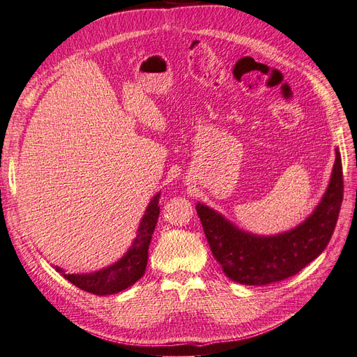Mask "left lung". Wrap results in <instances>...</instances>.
I'll use <instances>...</instances> for the list:
<instances>
[{"label":"left lung","instance_id":"left-lung-1","mask_svg":"<svg viewBox=\"0 0 357 357\" xmlns=\"http://www.w3.org/2000/svg\"><path fill=\"white\" fill-rule=\"evenodd\" d=\"M342 197H344V180H342V164H341V155H340V152L337 150V159H335V165H333V172H332V178H331V183H329V188H328V190H326V193H325V197H323V199H321V202H320V205L323 208H337V207H340L341 205V202H342ZM244 259V257H243ZM241 259V261H243ZM244 262V261H243ZM250 262V261H248ZM245 268L244 266H241V271H244L242 268ZM253 267L254 269L252 270L255 274H256L257 271H259V273L257 274H262L260 273L261 271H265L266 273L264 274H273V273H275V265L273 266H261V265H253V266H250V268ZM259 267V269L257 270V268ZM265 267L266 269L261 270L260 268ZM248 268V266H247ZM247 273L250 271V270H245Z\"/></svg>","mask_w":357,"mask_h":357}]
</instances>
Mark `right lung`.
Segmentation results:
<instances>
[{"mask_svg":"<svg viewBox=\"0 0 357 357\" xmlns=\"http://www.w3.org/2000/svg\"><path fill=\"white\" fill-rule=\"evenodd\" d=\"M159 204V195H156L155 198H153V201L152 202H150V205H152V207H156V205ZM134 267L135 269L132 270V268ZM132 271H135V262L134 264H131V266H128L126 269H125V271H122L121 274H119V275H116V278L119 277V280H123V278H129V277H131L132 275Z\"/></svg>","mask_w":357,"mask_h":357,"instance_id":"obj_1","label":"right lung"}]
</instances>
